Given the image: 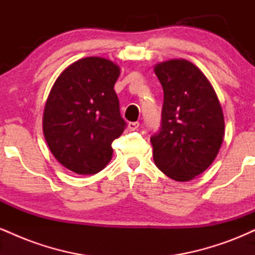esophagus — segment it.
I'll use <instances>...</instances> for the list:
<instances>
[{
  "label": "esophagus",
  "instance_id": "esophagus-1",
  "mask_svg": "<svg viewBox=\"0 0 255 255\" xmlns=\"http://www.w3.org/2000/svg\"><path fill=\"white\" fill-rule=\"evenodd\" d=\"M139 122H129V124H128V128H129L130 130H136L137 128H139Z\"/></svg>",
  "mask_w": 255,
  "mask_h": 255
}]
</instances>
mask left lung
Wrapping results in <instances>:
<instances>
[{"mask_svg":"<svg viewBox=\"0 0 255 255\" xmlns=\"http://www.w3.org/2000/svg\"><path fill=\"white\" fill-rule=\"evenodd\" d=\"M164 91L162 121L151 136L157 168L172 180L189 181L206 170L224 136V118L215 90L198 67L171 60L154 67Z\"/></svg>","mask_w":255,"mask_h":255,"instance_id":"8db88e82","label":"left lung"}]
</instances>
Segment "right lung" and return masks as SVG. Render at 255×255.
Returning <instances> with one entry per match:
<instances>
[{
    "instance_id": "add662e5",
    "label": "right lung",
    "mask_w": 255,
    "mask_h": 255,
    "mask_svg": "<svg viewBox=\"0 0 255 255\" xmlns=\"http://www.w3.org/2000/svg\"><path fill=\"white\" fill-rule=\"evenodd\" d=\"M115 63L86 57L61 73L44 108L43 131L49 148L64 168L75 174L101 171L113 156L111 144L127 124L120 113L114 85Z\"/></svg>"
}]
</instances>
